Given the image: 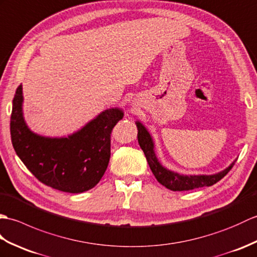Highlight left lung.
Returning a JSON list of instances; mask_svg holds the SVG:
<instances>
[{"mask_svg": "<svg viewBox=\"0 0 257 257\" xmlns=\"http://www.w3.org/2000/svg\"><path fill=\"white\" fill-rule=\"evenodd\" d=\"M135 124L138 127L139 144L145 154L147 163L150 165L154 176L159 184L173 191H186L195 189V188L212 186L223 178L236 162L235 159L230 164V166L213 175H182L173 172V170L163 166L162 163L158 161L155 153V143H154L152 135L147 128L140 121H136Z\"/></svg>", "mask_w": 257, "mask_h": 257, "instance_id": "8db88e82", "label": "left lung"}]
</instances>
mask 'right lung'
<instances>
[{"label":"right lung","instance_id":"right-lung-1","mask_svg":"<svg viewBox=\"0 0 257 257\" xmlns=\"http://www.w3.org/2000/svg\"><path fill=\"white\" fill-rule=\"evenodd\" d=\"M23 87L16 89L11 115V139L17 156L36 178L54 189L80 193L93 188L107 168L111 132L124 112L111 107L77 132L61 138L34 133L23 113Z\"/></svg>","mask_w":257,"mask_h":257}]
</instances>
